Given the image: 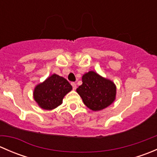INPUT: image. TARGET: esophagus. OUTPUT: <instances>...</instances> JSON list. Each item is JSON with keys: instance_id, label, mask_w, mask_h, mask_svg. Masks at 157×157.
<instances>
[{"instance_id": "esophagus-1", "label": "esophagus", "mask_w": 157, "mask_h": 157, "mask_svg": "<svg viewBox=\"0 0 157 157\" xmlns=\"http://www.w3.org/2000/svg\"><path fill=\"white\" fill-rule=\"evenodd\" d=\"M71 85H72L73 89H74V90H76V88H77V84H76V83L73 82V83H71Z\"/></svg>"}]
</instances>
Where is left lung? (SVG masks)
I'll list each match as a JSON object with an SVG mask.
<instances>
[{
    "mask_svg": "<svg viewBox=\"0 0 157 157\" xmlns=\"http://www.w3.org/2000/svg\"><path fill=\"white\" fill-rule=\"evenodd\" d=\"M82 81L83 83L77 89V92L89 109L93 111L102 110L114 102L116 87L113 82L94 71L85 74Z\"/></svg>",
    "mask_w": 157,
    "mask_h": 157,
    "instance_id": "left-lung-1",
    "label": "left lung"
}]
</instances>
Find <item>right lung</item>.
<instances>
[{"label":"right lung","instance_id":"add662e5","mask_svg":"<svg viewBox=\"0 0 157 157\" xmlns=\"http://www.w3.org/2000/svg\"><path fill=\"white\" fill-rule=\"evenodd\" d=\"M71 90L72 86L66 79L53 74L36 86L33 95L41 108L52 110L62 103L63 98Z\"/></svg>","mask_w":157,"mask_h":157}]
</instances>
